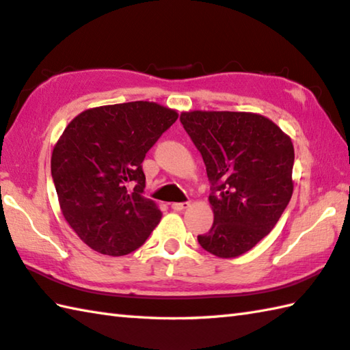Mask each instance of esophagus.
Wrapping results in <instances>:
<instances>
[{
	"instance_id": "esophagus-1",
	"label": "esophagus",
	"mask_w": 350,
	"mask_h": 350,
	"mask_svg": "<svg viewBox=\"0 0 350 350\" xmlns=\"http://www.w3.org/2000/svg\"><path fill=\"white\" fill-rule=\"evenodd\" d=\"M189 206V202H176V203H171V208L174 209V211H183V209H187Z\"/></svg>"
}]
</instances>
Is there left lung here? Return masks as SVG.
I'll return each mask as SVG.
<instances>
[{
    "mask_svg": "<svg viewBox=\"0 0 350 350\" xmlns=\"http://www.w3.org/2000/svg\"><path fill=\"white\" fill-rule=\"evenodd\" d=\"M183 129L200 151L213 193L214 224L203 250L234 258L268 236L288 206L294 145L271 119L246 111H185Z\"/></svg>",
    "mask_w": 350,
    "mask_h": 350,
    "instance_id": "1",
    "label": "left lung"
}]
</instances>
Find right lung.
<instances>
[{"instance_id":"right-lung-1","label":"right lung","mask_w":350,"mask_h":350,"mask_svg":"<svg viewBox=\"0 0 350 350\" xmlns=\"http://www.w3.org/2000/svg\"><path fill=\"white\" fill-rule=\"evenodd\" d=\"M177 118L168 107L135 100L88 109L66 126L52 177L62 215L92 250L125 256L161 221V209L142 196V162Z\"/></svg>"}]
</instances>
